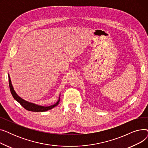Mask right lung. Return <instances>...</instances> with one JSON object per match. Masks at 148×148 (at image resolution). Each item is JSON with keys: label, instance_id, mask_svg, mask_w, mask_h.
Segmentation results:
<instances>
[{"label": "right lung", "instance_id": "right-lung-1", "mask_svg": "<svg viewBox=\"0 0 148 148\" xmlns=\"http://www.w3.org/2000/svg\"><path fill=\"white\" fill-rule=\"evenodd\" d=\"M8 78H9V86H10V90L11 92V94L12 95V97H14V98L18 101L21 106H22L23 107H24L25 109H26L28 111H30V112H45L49 110L51 108H53V107H56L58 106V104L59 103L60 99H59V100L58 101V102L54 104L53 105L50 106H47V107H44V106H38L36 104H34L33 103H29L23 99L22 98H21L19 96H18V95L15 93V92L14 90V88L12 87V85L11 82V79H10V75H8Z\"/></svg>", "mask_w": 148, "mask_h": 148}]
</instances>
